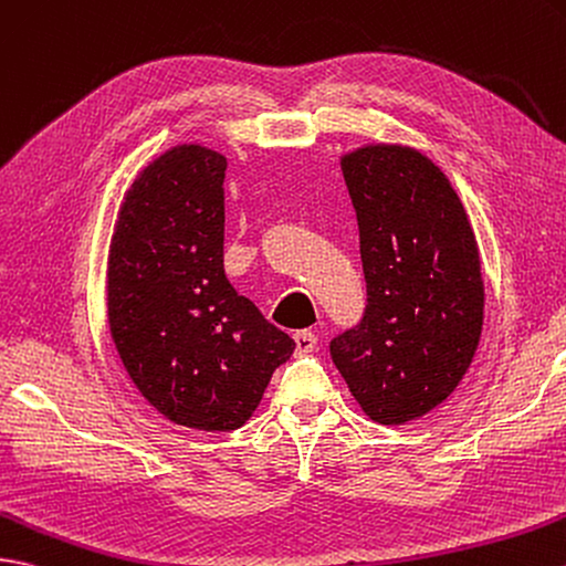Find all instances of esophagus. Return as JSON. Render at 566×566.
<instances>
[{
    "label": "esophagus",
    "instance_id": "obj_1",
    "mask_svg": "<svg viewBox=\"0 0 566 566\" xmlns=\"http://www.w3.org/2000/svg\"><path fill=\"white\" fill-rule=\"evenodd\" d=\"M294 339H296V352L298 354H308V352L318 347V337H315V333H311V331H298L294 335Z\"/></svg>",
    "mask_w": 566,
    "mask_h": 566
}]
</instances>
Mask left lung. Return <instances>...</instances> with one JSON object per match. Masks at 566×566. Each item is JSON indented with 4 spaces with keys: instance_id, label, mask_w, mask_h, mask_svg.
Here are the masks:
<instances>
[{
    "instance_id": "obj_1",
    "label": "left lung",
    "mask_w": 566,
    "mask_h": 566,
    "mask_svg": "<svg viewBox=\"0 0 566 566\" xmlns=\"http://www.w3.org/2000/svg\"><path fill=\"white\" fill-rule=\"evenodd\" d=\"M339 166L357 209L369 306L331 354L366 417L405 424L449 400L475 357L480 248L451 180L419 149L361 144Z\"/></svg>"
}]
</instances>
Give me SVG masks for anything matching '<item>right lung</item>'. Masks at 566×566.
<instances>
[{"label": "right lung", "mask_w": 566, "mask_h": 566, "mask_svg": "<svg viewBox=\"0 0 566 566\" xmlns=\"http://www.w3.org/2000/svg\"><path fill=\"white\" fill-rule=\"evenodd\" d=\"M227 156L176 144L144 166L117 209L108 325L125 371L178 427L231 431L253 417L296 343L223 274Z\"/></svg>", "instance_id": "obj_1"}]
</instances>
